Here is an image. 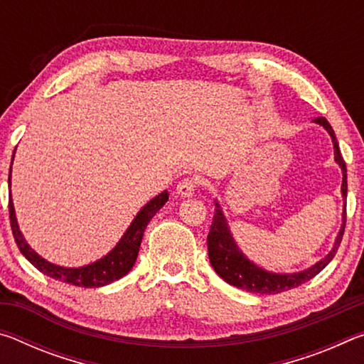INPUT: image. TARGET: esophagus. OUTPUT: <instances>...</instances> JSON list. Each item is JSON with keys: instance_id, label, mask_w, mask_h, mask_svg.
<instances>
[{"instance_id": "1", "label": "esophagus", "mask_w": 364, "mask_h": 364, "mask_svg": "<svg viewBox=\"0 0 364 364\" xmlns=\"http://www.w3.org/2000/svg\"><path fill=\"white\" fill-rule=\"evenodd\" d=\"M197 188V180L194 178H184L176 186V193L181 197H191L194 194V191Z\"/></svg>"}]
</instances>
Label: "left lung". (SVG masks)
Returning a JSON list of instances; mask_svg holds the SVG:
<instances>
[{"instance_id": "left-lung-1", "label": "left lung", "mask_w": 364, "mask_h": 364, "mask_svg": "<svg viewBox=\"0 0 364 364\" xmlns=\"http://www.w3.org/2000/svg\"><path fill=\"white\" fill-rule=\"evenodd\" d=\"M313 122L319 123V125L326 128V132L331 134L332 144H334V159L336 162L341 165L342 168V196L343 200L347 199V167H345V162L342 159L341 149H338V143L336 138V133L329 125V122L324 119V117H318ZM215 215L213 221L210 226V231H208L207 236V247H208V258H210V263L213 269L217 271V274L221 279H225L228 284L236 286L239 289H244V291L255 292V294H279L289 291V289H294L304 282L310 281L311 278L323 271L332 258H334L338 245L342 242V236L345 231V220H347V204L343 202V213H342V226L341 231H338L336 242L332 245V249L328 255H326L323 260L316 262L313 267L308 269L299 271V273H271L258 267L254 262H250L247 257H245L241 250H239L237 244L234 242V237L230 231V226H228V221L225 218L223 212H221V207L217 200H215Z\"/></svg>"}]
</instances>
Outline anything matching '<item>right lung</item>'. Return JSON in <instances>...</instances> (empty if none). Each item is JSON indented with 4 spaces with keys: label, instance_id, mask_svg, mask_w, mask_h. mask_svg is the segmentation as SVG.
I'll list each match as a JSON object with an SVG mask.
<instances>
[{
    "label": "right lung",
    "instance_id": "1",
    "mask_svg": "<svg viewBox=\"0 0 364 364\" xmlns=\"http://www.w3.org/2000/svg\"><path fill=\"white\" fill-rule=\"evenodd\" d=\"M14 160V156H12ZM12 165V164H11ZM9 188H11V168H9ZM168 200V193L164 191L159 196L151 199L147 204L141 208L136 217L132 221V225L128 226V230L123 234L119 244L109 252L106 257L100 258L95 263L85 264V267L78 268H65L59 267V264L49 263L45 258L40 257L36 252L27 244L26 237L22 236L17 225L14 204H12L11 193H9V220H11V230L14 234L16 244L19 247L21 254L27 258V260L33 264V267L41 271L43 274L49 276V278L58 279L60 282H67V284L78 286V287H102L106 284H110L117 279L123 278L128 274V271L133 268L134 262H136L138 252L141 241H143V234L149 221L152 220L160 208L165 205V202Z\"/></svg>",
    "mask_w": 364,
    "mask_h": 364
}]
</instances>
